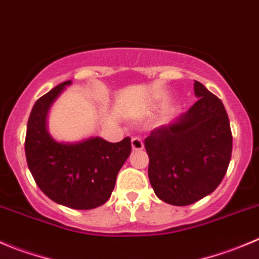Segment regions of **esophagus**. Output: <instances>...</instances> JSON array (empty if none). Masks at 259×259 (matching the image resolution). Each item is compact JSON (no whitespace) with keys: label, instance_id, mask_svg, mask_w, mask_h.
<instances>
[{"label":"esophagus","instance_id":"1","mask_svg":"<svg viewBox=\"0 0 259 259\" xmlns=\"http://www.w3.org/2000/svg\"><path fill=\"white\" fill-rule=\"evenodd\" d=\"M132 147L133 150H142L144 148V143H143V140L140 138L135 137L132 139Z\"/></svg>","mask_w":259,"mask_h":259}]
</instances>
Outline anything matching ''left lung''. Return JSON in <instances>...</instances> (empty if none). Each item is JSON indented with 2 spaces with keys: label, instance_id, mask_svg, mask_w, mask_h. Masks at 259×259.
<instances>
[{
  "label": "left lung",
  "instance_id": "8db88e82",
  "mask_svg": "<svg viewBox=\"0 0 259 259\" xmlns=\"http://www.w3.org/2000/svg\"><path fill=\"white\" fill-rule=\"evenodd\" d=\"M195 104L175 122L145 138L148 176L162 201L186 206L220 185L232 158L233 137L222 100L195 81Z\"/></svg>",
  "mask_w": 259,
  "mask_h": 259
}]
</instances>
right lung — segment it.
I'll return each instance as SVG.
<instances>
[{"mask_svg": "<svg viewBox=\"0 0 259 259\" xmlns=\"http://www.w3.org/2000/svg\"><path fill=\"white\" fill-rule=\"evenodd\" d=\"M68 84L71 81L58 84L35 102L27 121L25 154L35 182L50 200L71 209L90 210L110 199L132 142L129 137L119 143L97 137L77 144L53 140L45 126L47 112Z\"/></svg>", "mask_w": 259, "mask_h": 259, "instance_id": "right-lung-1", "label": "right lung"}]
</instances>
